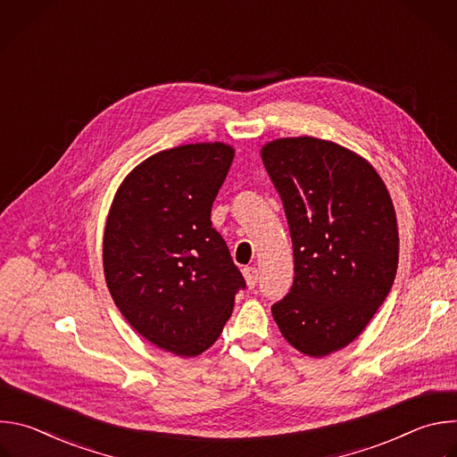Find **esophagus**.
<instances>
[{"mask_svg": "<svg viewBox=\"0 0 457 457\" xmlns=\"http://www.w3.org/2000/svg\"><path fill=\"white\" fill-rule=\"evenodd\" d=\"M242 273H244V278H245L247 286L253 289V287L256 286V282H258V271H256V268H244Z\"/></svg>", "mask_w": 457, "mask_h": 457, "instance_id": "1", "label": "esophagus"}]
</instances>
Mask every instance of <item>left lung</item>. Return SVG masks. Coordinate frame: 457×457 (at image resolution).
Wrapping results in <instances>:
<instances>
[{"instance_id": "obj_1", "label": "left lung", "mask_w": 457, "mask_h": 457, "mask_svg": "<svg viewBox=\"0 0 457 457\" xmlns=\"http://www.w3.org/2000/svg\"><path fill=\"white\" fill-rule=\"evenodd\" d=\"M284 203L295 280L271 305L284 338L320 358L349 345L393 287L398 228L376 170L351 150L314 137L262 148Z\"/></svg>"}]
</instances>
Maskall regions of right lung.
Masks as SVG:
<instances>
[{"instance_id": "1", "label": "right lung", "mask_w": 457, "mask_h": 457, "mask_svg": "<svg viewBox=\"0 0 457 457\" xmlns=\"http://www.w3.org/2000/svg\"><path fill=\"white\" fill-rule=\"evenodd\" d=\"M233 148L184 145L141 162L112 203L103 262L110 295L154 345L197 356L212 347L245 280L233 264L212 206Z\"/></svg>"}]
</instances>
